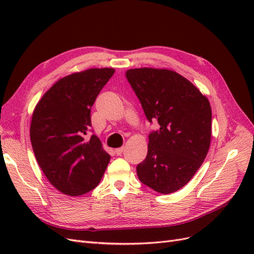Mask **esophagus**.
Listing matches in <instances>:
<instances>
[{
  "label": "esophagus",
  "instance_id": "obj_1",
  "mask_svg": "<svg viewBox=\"0 0 254 254\" xmlns=\"http://www.w3.org/2000/svg\"><path fill=\"white\" fill-rule=\"evenodd\" d=\"M124 149H125L124 147H120V148H117V149H115V152H117V155H119V156H120V155H122V152L124 151Z\"/></svg>",
  "mask_w": 254,
  "mask_h": 254
}]
</instances>
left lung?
<instances>
[{
	"instance_id": "left-lung-1",
	"label": "left lung",
	"mask_w": 254,
	"mask_h": 254,
	"mask_svg": "<svg viewBox=\"0 0 254 254\" xmlns=\"http://www.w3.org/2000/svg\"><path fill=\"white\" fill-rule=\"evenodd\" d=\"M126 77L146 118L160 125L148 136L147 156L136 166L137 177L158 193H174L193 178L209 151V99L186 77L166 68H130Z\"/></svg>"
}]
</instances>
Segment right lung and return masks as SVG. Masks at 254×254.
Here are the masks:
<instances>
[{
	"label": "right lung",
	"mask_w": 254,
	"mask_h": 254,
	"mask_svg": "<svg viewBox=\"0 0 254 254\" xmlns=\"http://www.w3.org/2000/svg\"><path fill=\"white\" fill-rule=\"evenodd\" d=\"M114 68H89L59 79L36 105L30 142L37 162L54 188L67 196L95 189L110 156L101 140L86 135L91 107L114 74Z\"/></svg>",
	"instance_id": "right-lung-1"
}]
</instances>
